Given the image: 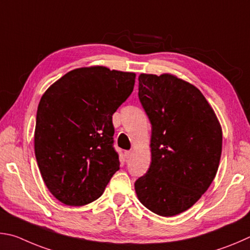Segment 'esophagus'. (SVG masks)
Returning a JSON list of instances; mask_svg holds the SVG:
<instances>
[{"label": "esophagus", "mask_w": 250, "mask_h": 250, "mask_svg": "<svg viewBox=\"0 0 250 250\" xmlns=\"http://www.w3.org/2000/svg\"><path fill=\"white\" fill-rule=\"evenodd\" d=\"M124 156H125V158H126V159H129L130 157L133 156V151H130V150L125 151V152H124Z\"/></svg>", "instance_id": "34e87169"}]
</instances>
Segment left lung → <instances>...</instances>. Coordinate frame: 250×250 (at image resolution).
Returning <instances> with one entry per match:
<instances>
[{
  "label": "left lung",
  "instance_id": "left-lung-1",
  "mask_svg": "<svg viewBox=\"0 0 250 250\" xmlns=\"http://www.w3.org/2000/svg\"><path fill=\"white\" fill-rule=\"evenodd\" d=\"M138 81V98L151 124V164L135 190L151 212L174 216L198 202L215 178L222 128L194 85L167 73H142Z\"/></svg>",
  "mask_w": 250,
  "mask_h": 250
}]
</instances>
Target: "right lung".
<instances>
[{
  "label": "right lung",
  "mask_w": 250,
  "mask_h": 250,
  "mask_svg": "<svg viewBox=\"0 0 250 250\" xmlns=\"http://www.w3.org/2000/svg\"><path fill=\"white\" fill-rule=\"evenodd\" d=\"M135 78L105 67L79 68L42 96L35 156L46 187L61 203L93 202L120 169L112 116L132 94Z\"/></svg>",
  "instance_id": "1"
}]
</instances>
